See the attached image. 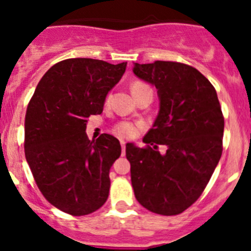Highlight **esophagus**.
Masks as SVG:
<instances>
[{
  "instance_id": "obj_1",
  "label": "esophagus",
  "mask_w": 251,
  "mask_h": 251,
  "mask_svg": "<svg viewBox=\"0 0 251 251\" xmlns=\"http://www.w3.org/2000/svg\"><path fill=\"white\" fill-rule=\"evenodd\" d=\"M121 146H122V154L124 156V153H126V142L123 139H121Z\"/></svg>"
}]
</instances>
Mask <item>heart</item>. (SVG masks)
Returning <instances> with one entry per match:
<instances>
[{
	"mask_svg": "<svg viewBox=\"0 0 251 251\" xmlns=\"http://www.w3.org/2000/svg\"><path fill=\"white\" fill-rule=\"evenodd\" d=\"M150 86L146 85L145 83H141V81H136V83H133L132 86H130V89H132V93H136L138 90L142 89H147ZM142 128L141 123H132V122H121L115 126L114 130L117 134H119L121 137H126V138H132V137L137 136L139 132V129Z\"/></svg>",
	"mask_w": 251,
	"mask_h": 251,
	"instance_id": "1",
	"label": "heart"
}]
</instances>
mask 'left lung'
<instances>
[{
    "label": "left lung",
    "mask_w": 251,
    "mask_h": 251,
    "mask_svg": "<svg viewBox=\"0 0 251 251\" xmlns=\"http://www.w3.org/2000/svg\"><path fill=\"white\" fill-rule=\"evenodd\" d=\"M133 73L156 86L159 112L143 138L126 146L137 201L154 214L178 215L201 196L223 153L224 117L212 84L175 61L134 63ZM168 147L161 155L158 146Z\"/></svg>",
    "instance_id": "8db88e82"
}]
</instances>
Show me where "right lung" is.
<instances>
[{
  "mask_svg": "<svg viewBox=\"0 0 251 251\" xmlns=\"http://www.w3.org/2000/svg\"><path fill=\"white\" fill-rule=\"evenodd\" d=\"M126 66L63 60L41 77L27 105L26 161L46 200L73 216L97 211L109 195V170L121 156V143L106 133L89 141L85 129L90 115L103 112Z\"/></svg>",
  "mask_w": 251,
  "mask_h": 251,
  "instance_id": "obj_1",
  "label": "right lung"
}]
</instances>
